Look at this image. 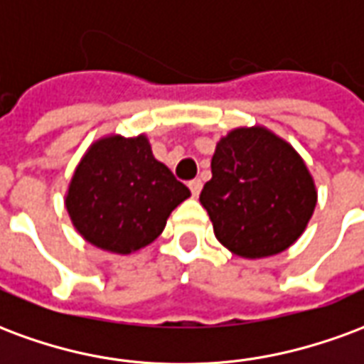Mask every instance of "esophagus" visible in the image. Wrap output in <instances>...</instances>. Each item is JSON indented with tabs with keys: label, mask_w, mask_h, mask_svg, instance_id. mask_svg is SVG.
<instances>
[{
	"label": "esophagus",
	"mask_w": 364,
	"mask_h": 364,
	"mask_svg": "<svg viewBox=\"0 0 364 364\" xmlns=\"http://www.w3.org/2000/svg\"><path fill=\"white\" fill-rule=\"evenodd\" d=\"M189 189L191 193H193V197H198V195H200V189H203V181H200V179H193V181H189Z\"/></svg>",
	"instance_id": "esophagus-1"
}]
</instances>
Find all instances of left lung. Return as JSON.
Returning a JSON list of instances; mask_svg holds the SVG:
<instances>
[{
	"label": "left lung",
	"instance_id": "1",
	"mask_svg": "<svg viewBox=\"0 0 364 364\" xmlns=\"http://www.w3.org/2000/svg\"><path fill=\"white\" fill-rule=\"evenodd\" d=\"M213 179L200 205L214 236L244 259H263L289 250L304 234L318 191L304 159L265 127H240L216 142Z\"/></svg>",
	"mask_w": 364,
	"mask_h": 364
}]
</instances>
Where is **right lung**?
Returning a JSON list of instances; mask_svg holds the SVG:
<instances>
[{
    "instance_id": "add662e5",
    "label": "right lung",
    "mask_w": 364,
    "mask_h": 364,
    "mask_svg": "<svg viewBox=\"0 0 364 364\" xmlns=\"http://www.w3.org/2000/svg\"><path fill=\"white\" fill-rule=\"evenodd\" d=\"M189 197L169 167L154 158L148 136L109 134L83 154L64 205L85 242L128 255L150 245Z\"/></svg>"
}]
</instances>
